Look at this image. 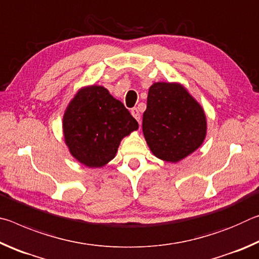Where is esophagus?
Segmentation results:
<instances>
[{"label": "esophagus", "mask_w": 259, "mask_h": 259, "mask_svg": "<svg viewBox=\"0 0 259 259\" xmlns=\"http://www.w3.org/2000/svg\"><path fill=\"white\" fill-rule=\"evenodd\" d=\"M131 115H133L136 120H137L138 122L140 121V113L137 108H133L131 109Z\"/></svg>", "instance_id": "1"}]
</instances>
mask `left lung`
Returning <instances> with one entry per match:
<instances>
[{
    "mask_svg": "<svg viewBox=\"0 0 259 259\" xmlns=\"http://www.w3.org/2000/svg\"><path fill=\"white\" fill-rule=\"evenodd\" d=\"M143 134L153 155L177 163L203 144L207 116L182 83L154 82L148 89Z\"/></svg>",
    "mask_w": 259,
    "mask_h": 259,
    "instance_id": "left-lung-1",
    "label": "left lung"
}]
</instances>
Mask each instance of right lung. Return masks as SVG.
<instances>
[{
    "mask_svg": "<svg viewBox=\"0 0 259 259\" xmlns=\"http://www.w3.org/2000/svg\"><path fill=\"white\" fill-rule=\"evenodd\" d=\"M138 130L120 100L98 84L82 87L63 115L64 140L71 155L88 168H102L116 155L121 140Z\"/></svg>",
    "mask_w": 259,
    "mask_h": 259,
    "instance_id": "1",
    "label": "right lung"
}]
</instances>
